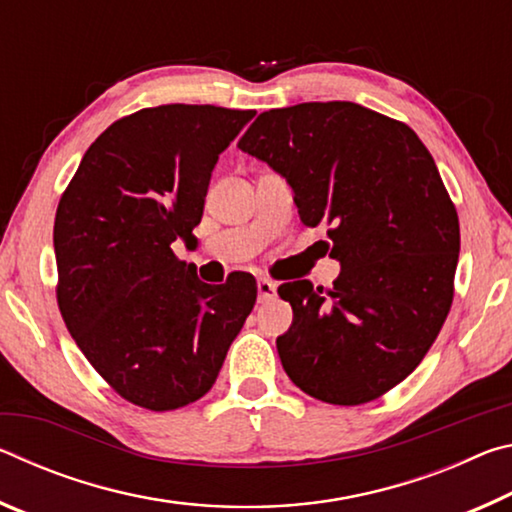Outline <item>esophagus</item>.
<instances>
[{
    "instance_id": "esophagus-1",
    "label": "esophagus",
    "mask_w": 512,
    "mask_h": 512,
    "mask_svg": "<svg viewBox=\"0 0 512 512\" xmlns=\"http://www.w3.org/2000/svg\"><path fill=\"white\" fill-rule=\"evenodd\" d=\"M277 293V284L273 280H266V277H259L257 280V298L259 302L271 300Z\"/></svg>"
}]
</instances>
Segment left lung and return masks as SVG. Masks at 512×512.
I'll return each instance as SVG.
<instances>
[{"mask_svg": "<svg viewBox=\"0 0 512 512\" xmlns=\"http://www.w3.org/2000/svg\"><path fill=\"white\" fill-rule=\"evenodd\" d=\"M239 149L293 189L305 225H329L332 291L282 284L293 323L277 354L300 391L357 406L391 391L429 352L452 307L456 207L427 146L352 101L262 112Z\"/></svg>", "mask_w": 512, "mask_h": 512, "instance_id": "1", "label": "left lung"}]
</instances>
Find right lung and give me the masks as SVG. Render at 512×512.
<instances>
[{"label": "right lung", "instance_id": "obj_1", "mask_svg": "<svg viewBox=\"0 0 512 512\" xmlns=\"http://www.w3.org/2000/svg\"><path fill=\"white\" fill-rule=\"evenodd\" d=\"M255 110L144 108L85 151L56 210L58 307L92 368L151 411L210 391L257 298L253 275L212 287L173 255L194 237L210 178Z\"/></svg>", "mask_w": 512, "mask_h": 512}]
</instances>
